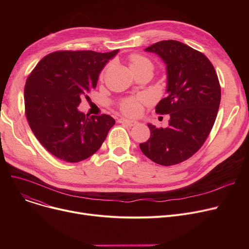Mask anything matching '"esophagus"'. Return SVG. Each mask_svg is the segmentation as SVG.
I'll use <instances>...</instances> for the list:
<instances>
[{
	"mask_svg": "<svg viewBox=\"0 0 249 249\" xmlns=\"http://www.w3.org/2000/svg\"><path fill=\"white\" fill-rule=\"evenodd\" d=\"M119 122L122 123V124H125L127 126H130V127L135 126L137 124V122L135 120H129V119H125V118H121V119L119 120Z\"/></svg>",
	"mask_w": 249,
	"mask_h": 249,
	"instance_id": "34e87169",
	"label": "esophagus"
}]
</instances>
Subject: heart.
Returning a JSON list of instances; mask_svg holds the SVG:
<instances>
[{"instance_id": "heart-1", "label": "heart", "mask_w": 249, "mask_h": 249, "mask_svg": "<svg viewBox=\"0 0 249 249\" xmlns=\"http://www.w3.org/2000/svg\"><path fill=\"white\" fill-rule=\"evenodd\" d=\"M129 65L130 69L132 70L134 73L139 71H153V62L146 56L142 54H131L129 56ZM104 76V72L102 73L101 77ZM147 99L145 97L140 98H127L122 100L119 103V108L122 113L127 116H136L141 112L142 109V103L145 102Z\"/></svg>"}]
</instances>
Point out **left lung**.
<instances>
[{"label":"left lung","instance_id":"8db88e82","mask_svg":"<svg viewBox=\"0 0 249 249\" xmlns=\"http://www.w3.org/2000/svg\"><path fill=\"white\" fill-rule=\"evenodd\" d=\"M166 64L167 96L155 112L169 114L166 128L148 124L150 138L141 151L160 165H174L197 152L215 123L221 88L211 61L202 52L176 40H162L145 48Z\"/></svg>","mask_w":249,"mask_h":249}]
</instances>
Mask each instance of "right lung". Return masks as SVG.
<instances>
[{
  "label": "right lung",
  "instance_id": "obj_1",
  "mask_svg": "<svg viewBox=\"0 0 249 249\" xmlns=\"http://www.w3.org/2000/svg\"><path fill=\"white\" fill-rule=\"evenodd\" d=\"M118 51H55L39 61L28 76L24 89L27 121L38 141L55 158L82 161L106 139L115 124L113 118L85 115L77 107Z\"/></svg>",
  "mask_w": 249,
  "mask_h": 249
}]
</instances>
